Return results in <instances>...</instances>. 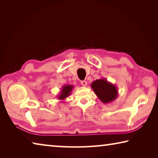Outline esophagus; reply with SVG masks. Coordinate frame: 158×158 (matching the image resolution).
I'll use <instances>...</instances> for the list:
<instances>
[{
  "label": "esophagus",
  "instance_id": "1",
  "mask_svg": "<svg viewBox=\"0 0 158 158\" xmlns=\"http://www.w3.org/2000/svg\"><path fill=\"white\" fill-rule=\"evenodd\" d=\"M81 84L83 85V86H86L87 81H81Z\"/></svg>",
  "mask_w": 158,
  "mask_h": 158
}]
</instances>
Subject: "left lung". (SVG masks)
Here are the masks:
<instances>
[{
  "label": "left lung",
  "mask_w": 158,
  "mask_h": 158,
  "mask_svg": "<svg viewBox=\"0 0 158 158\" xmlns=\"http://www.w3.org/2000/svg\"><path fill=\"white\" fill-rule=\"evenodd\" d=\"M90 86L95 95L104 104L114 101L118 95L117 87L111 82H109L106 78L96 79L92 82Z\"/></svg>",
  "instance_id": "1"
}]
</instances>
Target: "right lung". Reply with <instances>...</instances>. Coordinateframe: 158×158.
Wrapping results in <instances>:
<instances>
[{
    "instance_id": "obj_1",
    "label": "right lung",
    "mask_w": 158,
    "mask_h": 158,
    "mask_svg": "<svg viewBox=\"0 0 158 158\" xmlns=\"http://www.w3.org/2000/svg\"><path fill=\"white\" fill-rule=\"evenodd\" d=\"M74 86L73 85H63L62 89H60V92L59 95L57 96V98L60 100H64L70 95ZM63 102V101H62Z\"/></svg>"
}]
</instances>
